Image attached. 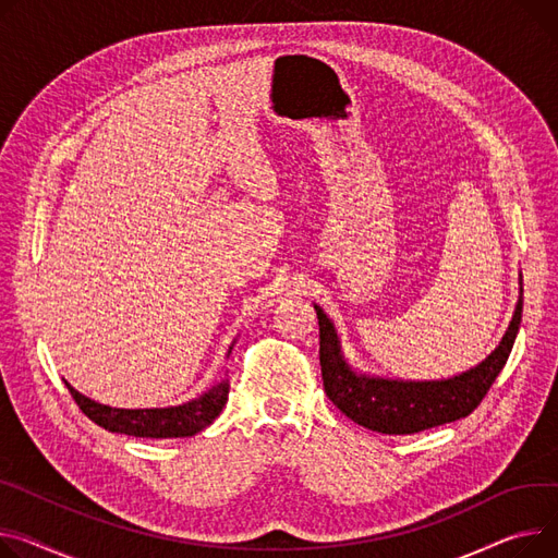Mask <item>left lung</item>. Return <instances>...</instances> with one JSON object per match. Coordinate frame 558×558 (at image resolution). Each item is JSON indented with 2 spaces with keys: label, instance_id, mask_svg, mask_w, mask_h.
I'll return each instance as SVG.
<instances>
[{
  "label": "left lung",
  "instance_id": "obj_1",
  "mask_svg": "<svg viewBox=\"0 0 558 558\" xmlns=\"http://www.w3.org/2000/svg\"><path fill=\"white\" fill-rule=\"evenodd\" d=\"M314 310L320 329V375L329 401L359 426L386 435H413L462 420L485 399L513 348L523 318V299H518L500 345L477 367L444 381H388L352 373L331 320L318 305Z\"/></svg>",
  "mask_w": 558,
  "mask_h": 558
}]
</instances>
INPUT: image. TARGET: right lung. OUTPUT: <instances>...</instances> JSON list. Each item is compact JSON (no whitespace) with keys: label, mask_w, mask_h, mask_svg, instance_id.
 Listing matches in <instances>:
<instances>
[{"label":"right lung","mask_w":558,"mask_h":558,"mask_svg":"<svg viewBox=\"0 0 558 558\" xmlns=\"http://www.w3.org/2000/svg\"><path fill=\"white\" fill-rule=\"evenodd\" d=\"M66 384V381H64ZM73 401L98 426L111 433L134 437H191L213 424L229 399V381L217 384L213 390L174 408H145V411H125V408L100 405L66 384Z\"/></svg>","instance_id":"1"}]
</instances>
